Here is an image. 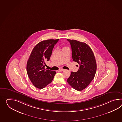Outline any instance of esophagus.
I'll list each match as a JSON object with an SVG mask.
<instances>
[{"mask_svg": "<svg viewBox=\"0 0 122 122\" xmlns=\"http://www.w3.org/2000/svg\"><path fill=\"white\" fill-rule=\"evenodd\" d=\"M65 70L64 69H60V71H64Z\"/></svg>", "mask_w": 122, "mask_h": 122, "instance_id": "esophagus-1", "label": "esophagus"}]
</instances>
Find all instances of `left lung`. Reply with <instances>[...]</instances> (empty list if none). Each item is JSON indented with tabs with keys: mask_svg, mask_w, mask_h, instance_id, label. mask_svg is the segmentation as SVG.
Instances as JSON below:
<instances>
[{
	"mask_svg": "<svg viewBox=\"0 0 122 122\" xmlns=\"http://www.w3.org/2000/svg\"><path fill=\"white\" fill-rule=\"evenodd\" d=\"M71 47L73 61L80 66L76 72H71L67 82L73 88L81 91L89 86L95 77L97 63L91 48L86 43L67 39Z\"/></svg>",
	"mask_w": 122,
	"mask_h": 122,
	"instance_id": "left-lung-1",
	"label": "left lung"
}]
</instances>
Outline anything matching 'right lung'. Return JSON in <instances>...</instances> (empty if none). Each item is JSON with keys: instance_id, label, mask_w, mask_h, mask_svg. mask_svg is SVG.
Listing matches in <instances>:
<instances>
[{"instance_id": "add662e5", "label": "right lung", "mask_w": 122, "mask_h": 122, "mask_svg": "<svg viewBox=\"0 0 122 122\" xmlns=\"http://www.w3.org/2000/svg\"><path fill=\"white\" fill-rule=\"evenodd\" d=\"M59 39L39 42L33 48L27 61L28 77L36 88L42 89L52 81L56 72L45 69V61H49L54 46Z\"/></svg>"}]
</instances>
